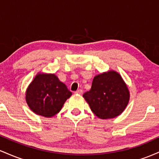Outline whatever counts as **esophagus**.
Returning a JSON list of instances; mask_svg holds the SVG:
<instances>
[{
	"label": "esophagus",
	"instance_id": "esophagus-1",
	"mask_svg": "<svg viewBox=\"0 0 159 159\" xmlns=\"http://www.w3.org/2000/svg\"><path fill=\"white\" fill-rule=\"evenodd\" d=\"M75 93L76 94H79V95H81L83 93V90H78L77 91H75Z\"/></svg>",
	"mask_w": 159,
	"mask_h": 159
}]
</instances>
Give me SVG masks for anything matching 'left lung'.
Listing matches in <instances>:
<instances>
[{"instance_id":"8db88e82","label":"left lung","mask_w":159,"mask_h":159,"mask_svg":"<svg viewBox=\"0 0 159 159\" xmlns=\"http://www.w3.org/2000/svg\"><path fill=\"white\" fill-rule=\"evenodd\" d=\"M83 97L96 116L107 120L123 112L129 104L130 93L121 75L110 70L95 76L90 90Z\"/></svg>"}]
</instances>
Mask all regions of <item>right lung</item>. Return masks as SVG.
<instances>
[{
    "label": "right lung",
    "instance_id": "1",
    "mask_svg": "<svg viewBox=\"0 0 159 159\" xmlns=\"http://www.w3.org/2000/svg\"><path fill=\"white\" fill-rule=\"evenodd\" d=\"M72 96L57 76L39 72L27 87L25 100L33 112L45 117H52L60 112L63 104Z\"/></svg>",
    "mask_w": 159,
    "mask_h": 159
}]
</instances>
